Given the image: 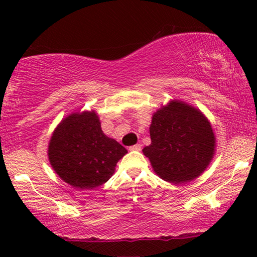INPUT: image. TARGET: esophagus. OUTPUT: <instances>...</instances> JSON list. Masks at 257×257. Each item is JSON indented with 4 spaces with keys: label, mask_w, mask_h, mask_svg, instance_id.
Returning a JSON list of instances; mask_svg holds the SVG:
<instances>
[{
    "label": "esophagus",
    "mask_w": 257,
    "mask_h": 257,
    "mask_svg": "<svg viewBox=\"0 0 257 257\" xmlns=\"http://www.w3.org/2000/svg\"><path fill=\"white\" fill-rule=\"evenodd\" d=\"M130 151H141L142 150V145L141 144H136V145H133L129 147Z\"/></svg>",
    "instance_id": "obj_1"
}]
</instances>
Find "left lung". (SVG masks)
Listing matches in <instances>:
<instances>
[{
  "label": "left lung",
  "mask_w": 257,
  "mask_h": 257,
  "mask_svg": "<svg viewBox=\"0 0 257 257\" xmlns=\"http://www.w3.org/2000/svg\"><path fill=\"white\" fill-rule=\"evenodd\" d=\"M151 145L143 153L163 180L184 184L205 171L213 159L215 136L206 116L181 101H171L153 114Z\"/></svg>",
  "instance_id": "obj_1"
}]
</instances>
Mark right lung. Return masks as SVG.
<instances>
[{
	"label": "right lung",
	"mask_w": 257,
	"mask_h": 257,
	"mask_svg": "<svg viewBox=\"0 0 257 257\" xmlns=\"http://www.w3.org/2000/svg\"><path fill=\"white\" fill-rule=\"evenodd\" d=\"M128 152L102 132L95 111L71 113L50 139V163L61 179L77 189H93L112 177Z\"/></svg>",
	"instance_id": "1"
}]
</instances>
